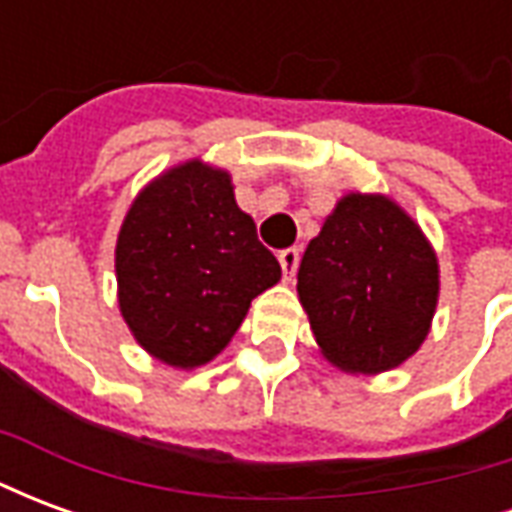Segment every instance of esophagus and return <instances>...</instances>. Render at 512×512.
<instances>
[{
  "label": "esophagus",
  "mask_w": 512,
  "mask_h": 512,
  "mask_svg": "<svg viewBox=\"0 0 512 512\" xmlns=\"http://www.w3.org/2000/svg\"><path fill=\"white\" fill-rule=\"evenodd\" d=\"M279 266H282V277L293 279L296 277V268H299V249H285L279 252Z\"/></svg>",
  "instance_id": "34e87169"
}]
</instances>
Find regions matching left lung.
<instances>
[{"label": "left lung", "instance_id": "left-lung-1", "mask_svg": "<svg viewBox=\"0 0 512 512\" xmlns=\"http://www.w3.org/2000/svg\"><path fill=\"white\" fill-rule=\"evenodd\" d=\"M439 296L425 235L395 202L348 194L299 266V299L326 359L348 373H384L417 351Z\"/></svg>", "mask_w": 512, "mask_h": 512}]
</instances>
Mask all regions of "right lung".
Instances as JSON below:
<instances>
[{
	"instance_id": "1",
	"label": "right lung",
	"mask_w": 512,
	"mask_h": 512,
	"mask_svg": "<svg viewBox=\"0 0 512 512\" xmlns=\"http://www.w3.org/2000/svg\"><path fill=\"white\" fill-rule=\"evenodd\" d=\"M120 312L139 345L197 367L230 343L255 296L282 277L233 197L230 175L189 161L153 180L117 238Z\"/></svg>"
}]
</instances>
